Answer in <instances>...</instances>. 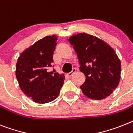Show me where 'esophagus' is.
<instances>
[{
    "instance_id": "34e87169",
    "label": "esophagus",
    "mask_w": 133,
    "mask_h": 133,
    "mask_svg": "<svg viewBox=\"0 0 133 133\" xmlns=\"http://www.w3.org/2000/svg\"><path fill=\"white\" fill-rule=\"evenodd\" d=\"M76 71H77V70H76V69H73L72 70V71H71V72H69V73H68L66 75H67L68 77H71V76L72 75V74H73V73H75V72H76Z\"/></svg>"
}]
</instances>
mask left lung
<instances>
[{
    "label": "left lung",
    "instance_id": "obj_1",
    "mask_svg": "<svg viewBox=\"0 0 133 133\" xmlns=\"http://www.w3.org/2000/svg\"><path fill=\"white\" fill-rule=\"evenodd\" d=\"M77 55L85 81L81 86L85 96L105 99L116 89L121 79V63L114 50L102 39L83 33L68 39Z\"/></svg>",
    "mask_w": 133,
    "mask_h": 133
}]
</instances>
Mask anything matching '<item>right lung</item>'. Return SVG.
I'll list each match as a JSON object with an SVG mask.
<instances>
[{
    "label": "right lung",
    "instance_id": "1",
    "mask_svg": "<svg viewBox=\"0 0 133 133\" xmlns=\"http://www.w3.org/2000/svg\"><path fill=\"white\" fill-rule=\"evenodd\" d=\"M57 37L46 36L21 54L16 64V77L22 91L34 102L46 104L59 96L64 75L50 72Z\"/></svg>",
    "mask_w": 133,
    "mask_h": 133
}]
</instances>
